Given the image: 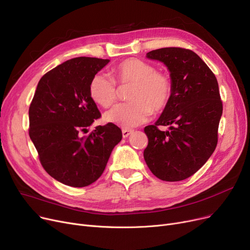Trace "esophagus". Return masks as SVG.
<instances>
[{"instance_id": "34e87169", "label": "esophagus", "mask_w": 250, "mask_h": 250, "mask_svg": "<svg viewBox=\"0 0 250 250\" xmlns=\"http://www.w3.org/2000/svg\"><path fill=\"white\" fill-rule=\"evenodd\" d=\"M132 132H133V130H130V129H123V130H122V135H123V137H124V138H126V137H128L130 134H132Z\"/></svg>"}]
</instances>
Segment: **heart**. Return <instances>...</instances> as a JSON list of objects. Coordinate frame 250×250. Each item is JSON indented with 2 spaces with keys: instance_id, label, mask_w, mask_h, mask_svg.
<instances>
[{
  "instance_id": "b5f03b06",
  "label": "heart",
  "mask_w": 250,
  "mask_h": 250,
  "mask_svg": "<svg viewBox=\"0 0 250 250\" xmlns=\"http://www.w3.org/2000/svg\"><path fill=\"white\" fill-rule=\"evenodd\" d=\"M114 77L104 73L93 75L89 82V96L94 103L108 108L117 100L119 84H133L129 92L131 102L114 105L105 113V121L131 128L145 123L153 112L167 106L173 94V81L152 64L136 58H128L113 69Z\"/></svg>"
}]
</instances>
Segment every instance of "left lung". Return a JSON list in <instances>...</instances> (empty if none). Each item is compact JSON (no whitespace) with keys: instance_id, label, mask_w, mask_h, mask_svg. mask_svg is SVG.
I'll use <instances>...</instances> for the list:
<instances>
[{"instance_id":"8db88e82","label":"left lung","mask_w":250,"mask_h":250,"mask_svg":"<svg viewBox=\"0 0 250 250\" xmlns=\"http://www.w3.org/2000/svg\"><path fill=\"white\" fill-rule=\"evenodd\" d=\"M146 57L168 67L173 94L159 120L145 128L144 157L159 179L181 181L203 167L218 145L223 113L218 80L197 54L184 47H163ZM168 125L169 132L158 129Z\"/></svg>"}]
</instances>
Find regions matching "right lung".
Segmentation results:
<instances>
[{
    "mask_svg": "<svg viewBox=\"0 0 250 250\" xmlns=\"http://www.w3.org/2000/svg\"><path fill=\"white\" fill-rule=\"evenodd\" d=\"M108 63V59L78 57L57 66L41 78L29 105L28 132L42 166L71 187L97 181L122 139L121 129L113 123L81 135L102 116L88 87Z\"/></svg>",
    "mask_w": 250,
    "mask_h": 250,
    "instance_id": "obj_1",
    "label": "right lung"
}]
</instances>
